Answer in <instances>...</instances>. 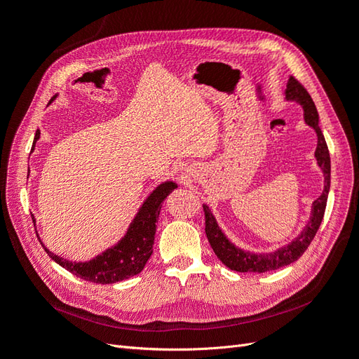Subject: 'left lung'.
Masks as SVG:
<instances>
[{"label":"left lung","instance_id":"obj_1","mask_svg":"<svg viewBox=\"0 0 359 359\" xmlns=\"http://www.w3.org/2000/svg\"><path fill=\"white\" fill-rule=\"evenodd\" d=\"M285 95L286 100L297 102L302 106L304 119H306V123L310 127L314 128V132L318 135V148L316 153H314V157H316L318 165L322 169L325 177L323 191L320 196L313 202L310 220L295 240L290 244L276 250L273 253L262 255L244 252V250L233 245L222 232L219 224H217L211 210L206 205H203L205 232L215 256L219 257L227 268H231L232 271H238V273H266V271H274L295 262V260H298L304 255V252H306L310 243L313 241V238L316 235L323 220L325 208H327L328 193L331 186V158L328 145L325 142L323 133L319 127L318 109L316 106H314V102L309 91L304 88V85L298 79L293 78V76H290L287 81Z\"/></svg>","mask_w":359,"mask_h":359}]
</instances>
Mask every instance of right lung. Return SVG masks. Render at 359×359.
<instances>
[{
    "label": "right lung",
    "mask_w": 359,
    "mask_h": 359,
    "mask_svg": "<svg viewBox=\"0 0 359 359\" xmlns=\"http://www.w3.org/2000/svg\"><path fill=\"white\" fill-rule=\"evenodd\" d=\"M55 97L57 95H53L50 102H53ZM39 137L40 132L37 130L34 144ZM34 144H32V147H34ZM175 189L177 184L172 181L160 184L147 198L144 205L140 206L139 212L136 214L132 224H130L123 240L116 245L107 248L102 255L88 260V262H70L67 259L50 253L43 243L41 245L52 260H55L58 265L66 268L69 273L82 280L100 285H111L133 277L144 269L148 259L153 255L156 223L158 220L161 203L169 196V193Z\"/></svg>",
    "instance_id": "add662e5"
}]
</instances>
